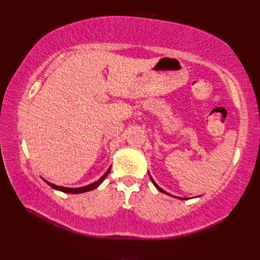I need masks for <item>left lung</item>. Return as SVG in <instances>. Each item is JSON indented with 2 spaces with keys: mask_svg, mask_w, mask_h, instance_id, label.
I'll return each mask as SVG.
<instances>
[{
  "mask_svg": "<svg viewBox=\"0 0 260 260\" xmlns=\"http://www.w3.org/2000/svg\"><path fill=\"white\" fill-rule=\"evenodd\" d=\"M150 176H151V175H150ZM151 180H152V183H153L154 185H155V187H156V189H157V190H158L159 192H162V193H165V194H168V196H170L168 192H165V191H164V190L162 189V187H159V186H158V185H157V184L155 183V181H154V180H153V178H152V176H151ZM178 199H181V200H186V198H178Z\"/></svg>",
  "mask_w": 260,
  "mask_h": 260,
  "instance_id": "obj_1",
  "label": "left lung"
}]
</instances>
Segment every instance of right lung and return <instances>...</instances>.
Returning <instances> with one entry per match:
<instances>
[{"label":"right lung","mask_w":260,"mask_h":260,"mask_svg":"<svg viewBox=\"0 0 260 260\" xmlns=\"http://www.w3.org/2000/svg\"><path fill=\"white\" fill-rule=\"evenodd\" d=\"M109 171H110V168L106 171V172H105V174L102 176V178L99 179V180H97L96 182H93V183H90V184L85 185V186H80V187H66V186H60V185H56V184H53V183H50V182L45 180V179H43V181H45L48 185H50L52 189H54V190L61 191V192H64V193H84V192L91 191L93 189H96V187H98L99 185H101L103 183V181L106 179V176L108 175Z\"/></svg>","instance_id":"1"}]
</instances>
